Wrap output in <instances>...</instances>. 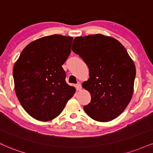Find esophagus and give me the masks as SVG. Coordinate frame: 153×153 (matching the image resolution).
Listing matches in <instances>:
<instances>
[{"instance_id": "1", "label": "esophagus", "mask_w": 153, "mask_h": 153, "mask_svg": "<svg viewBox=\"0 0 153 153\" xmlns=\"http://www.w3.org/2000/svg\"><path fill=\"white\" fill-rule=\"evenodd\" d=\"M75 88H76V90L78 91H81L82 90V86H81V84H80V83H78L76 85H75Z\"/></svg>"}]
</instances>
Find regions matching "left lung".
I'll use <instances>...</instances> for the list:
<instances>
[{
	"instance_id": "1",
	"label": "left lung",
	"mask_w": 153,
	"mask_h": 153,
	"mask_svg": "<svg viewBox=\"0 0 153 153\" xmlns=\"http://www.w3.org/2000/svg\"><path fill=\"white\" fill-rule=\"evenodd\" d=\"M72 51L89 68V78L82 84L91 95L85 112L98 122L116 118L133 94L135 65L126 49L113 37L95 34L76 37Z\"/></svg>"
}]
</instances>
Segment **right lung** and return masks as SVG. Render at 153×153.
Segmentation results:
<instances>
[{"mask_svg": "<svg viewBox=\"0 0 153 153\" xmlns=\"http://www.w3.org/2000/svg\"><path fill=\"white\" fill-rule=\"evenodd\" d=\"M73 38L53 35L31 42L13 66L16 94L24 110L40 121L54 119L73 96L62 65L71 53Z\"/></svg>", "mask_w": 153, "mask_h": 153, "instance_id": "obj_1", "label": "right lung"}]
</instances>
